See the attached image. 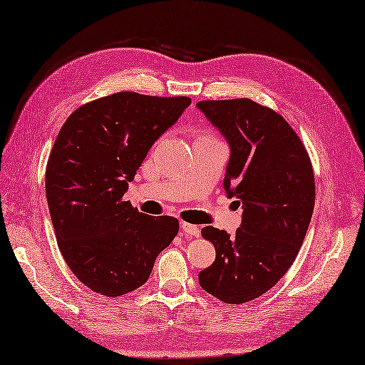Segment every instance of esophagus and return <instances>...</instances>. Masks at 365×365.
Here are the masks:
<instances>
[{
    "instance_id": "34e87169",
    "label": "esophagus",
    "mask_w": 365,
    "mask_h": 365,
    "mask_svg": "<svg viewBox=\"0 0 365 365\" xmlns=\"http://www.w3.org/2000/svg\"><path fill=\"white\" fill-rule=\"evenodd\" d=\"M181 229L184 234L187 235H193V237H200V227L198 226H193L190 223H185V221H182L181 223Z\"/></svg>"
}]
</instances>
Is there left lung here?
<instances>
[{
  "mask_svg": "<svg viewBox=\"0 0 365 365\" xmlns=\"http://www.w3.org/2000/svg\"><path fill=\"white\" fill-rule=\"evenodd\" d=\"M197 106L227 140L223 187L243 204L234 235L201 229L217 257L198 282L225 304H245L269 291L296 260L314 209L313 167L296 131L268 106L251 99Z\"/></svg>",
  "mask_w": 365,
  "mask_h": 365,
  "instance_id": "left-lung-1",
  "label": "left lung"
}]
</instances>
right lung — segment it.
Returning <instances> with one entry per match:
<instances>
[{
	"mask_svg": "<svg viewBox=\"0 0 365 365\" xmlns=\"http://www.w3.org/2000/svg\"><path fill=\"white\" fill-rule=\"evenodd\" d=\"M189 97L115 93L69 115L46 165V200L60 252L85 287L119 297L148 280L180 223L123 201L148 150Z\"/></svg>",
	"mask_w": 365,
	"mask_h": 365,
	"instance_id": "add662e5",
	"label": "right lung"
}]
</instances>
